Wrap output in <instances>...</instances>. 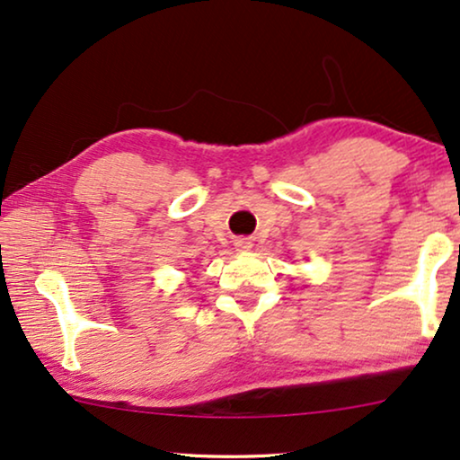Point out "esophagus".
Segmentation results:
<instances>
[{"instance_id": "obj_1", "label": "esophagus", "mask_w": 460, "mask_h": 460, "mask_svg": "<svg viewBox=\"0 0 460 460\" xmlns=\"http://www.w3.org/2000/svg\"><path fill=\"white\" fill-rule=\"evenodd\" d=\"M235 248H237L239 252H245V250L252 248V242H250L248 237H237V239H235Z\"/></svg>"}]
</instances>
